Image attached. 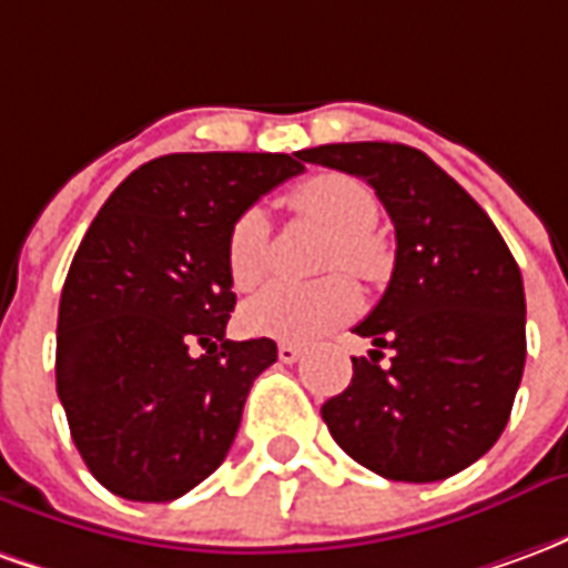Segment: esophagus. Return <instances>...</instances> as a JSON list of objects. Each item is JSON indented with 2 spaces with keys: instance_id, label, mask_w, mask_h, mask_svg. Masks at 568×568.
Returning a JSON list of instances; mask_svg holds the SVG:
<instances>
[{
  "instance_id": "34e87169",
  "label": "esophagus",
  "mask_w": 568,
  "mask_h": 568,
  "mask_svg": "<svg viewBox=\"0 0 568 568\" xmlns=\"http://www.w3.org/2000/svg\"><path fill=\"white\" fill-rule=\"evenodd\" d=\"M276 356H280V362H285V365H292V362H297V358L304 356V349L295 344H280Z\"/></svg>"
}]
</instances>
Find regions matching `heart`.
<instances>
[{"label":"heart","mask_w":568,"mask_h":568,"mask_svg":"<svg viewBox=\"0 0 568 568\" xmlns=\"http://www.w3.org/2000/svg\"><path fill=\"white\" fill-rule=\"evenodd\" d=\"M288 210L332 231L322 252V271H349L362 283H383L393 273V248L374 231L381 203L365 182L344 173H320L288 194ZM227 276L240 292L264 280L271 267V227L261 210H246L227 234ZM358 288L344 273L316 283H273L248 297L240 322L255 337L313 344L358 310Z\"/></svg>","instance_id":"b5f03b06"}]
</instances>
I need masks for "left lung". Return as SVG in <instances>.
<instances>
[{"instance_id":"left-lung-1","label":"left lung","mask_w":568,"mask_h":568,"mask_svg":"<svg viewBox=\"0 0 568 568\" xmlns=\"http://www.w3.org/2000/svg\"><path fill=\"white\" fill-rule=\"evenodd\" d=\"M365 179L395 224V267L356 334L371 358L322 405L332 438L389 480L432 484L477 463L511 417L526 297L511 248L471 194L419 149L334 142L301 151ZM383 348L394 358L379 365Z\"/></svg>"}]
</instances>
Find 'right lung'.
<instances>
[{"mask_svg":"<svg viewBox=\"0 0 568 568\" xmlns=\"http://www.w3.org/2000/svg\"><path fill=\"white\" fill-rule=\"evenodd\" d=\"M301 170V151L163 154L97 212L60 295L57 395L109 493L173 501L224 463L252 383L276 362L271 337H224L227 234Z\"/></svg>","mask_w":568,"mask_h":568,"instance_id":"1","label":"right lung"}]
</instances>
